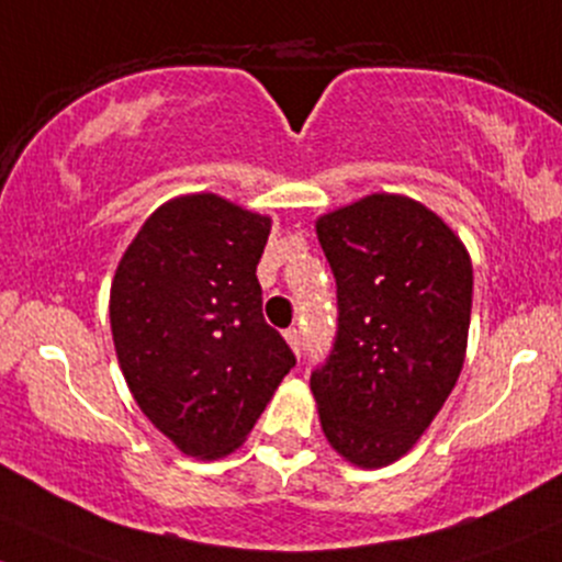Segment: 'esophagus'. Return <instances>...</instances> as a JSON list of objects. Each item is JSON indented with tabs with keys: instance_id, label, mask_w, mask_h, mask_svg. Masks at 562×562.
Segmentation results:
<instances>
[{
	"instance_id": "1",
	"label": "esophagus",
	"mask_w": 562,
	"mask_h": 562,
	"mask_svg": "<svg viewBox=\"0 0 562 562\" xmlns=\"http://www.w3.org/2000/svg\"><path fill=\"white\" fill-rule=\"evenodd\" d=\"M285 341L291 344V349L295 351V355H299L301 347H304V338H301V330H299V328H291V330H285Z\"/></svg>"
}]
</instances>
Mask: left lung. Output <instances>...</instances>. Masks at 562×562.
<instances>
[{
  "mask_svg": "<svg viewBox=\"0 0 562 562\" xmlns=\"http://www.w3.org/2000/svg\"><path fill=\"white\" fill-rule=\"evenodd\" d=\"M314 229L338 288L336 344L312 373L319 427L349 464L379 470L416 446L459 381L470 252L427 205L386 191Z\"/></svg>",
  "mask_w": 562,
  "mask_h": 562,
  "instance_id": "1",
  "label": "left lung"
}]
</instances>
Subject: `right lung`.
<instances>
[{
	"mask_svg": "<svg viewBox=\"0 0 562 562\" xmlns=\"http://www.w3.org/2000/svg\"><path fill=\"white\" fill-rule=\"evenodd\" d=\"M269 232V215L211 191L172 196L111 280V336L133 400L194 459L237 451L295 366L261 312Z\"/></svg>",
	"mask_w": 562,
	"mask_h": 562,
	"instance_id": "right-lung-1",
	"label": "right lung"
}]
</instances>
